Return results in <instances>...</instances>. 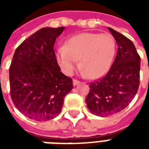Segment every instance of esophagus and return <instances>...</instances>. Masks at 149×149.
Listing matches in <instances>:
<instances>
[{"label":"esophagus","mask_w":149,"mask_h":149,"mask_svg":"<svg viewBox=\"0 0 149 149\" xmlns=\"http://www.w3.org/2000/svg\"><path fill=\"white\" fill-rule=\"evenodd\" d=\"M72 84L74 86H77V84H79V80H77V79H73V81H72Z\"/></svg>","instance_id":"34e87169"}]
</instances>
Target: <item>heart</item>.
<instances>
[{
	"instance_id": "obj_1",
	"label": "heart",
	"mask_w": 149,
	"mask_h": 149,
	"mask_svg": "<svg viewBox=\"0 0 149 149\" xmlns=\"http://www.w3.org/2000/svg\"><path fill=\"white\" fill-rule=\"evenodd\" d=\"M116 42L109 33H82L72 36L57 52V60L65 74H72L79 60L83 76L97 79L112 65Z\"/></svg>"
}]
</instances>
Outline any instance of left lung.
<instances>
[{"label":"left lung","instance_id":"obj_1","mask_svg":"<svg viewBox=\"0 0 149 149\" xmlns=\"http://www.w3.org/2000/svg\"><path fill=\"white\" fill-rule=\"evenodd\" d=\"M116 40L117 56L107 74L90 84L86 97L89 111L100 117L113 115L126 108L138 92L141 58L129 38L108 28Z\"/></svg>","mask_w":149,"mask_h":149}]
</instances>
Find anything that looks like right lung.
<instances>
[{
    "label": "right lung",
    "mask_w": 149,
    "mask_h": 149,
    "mask_svg": "<svg viewBox=\"0 0 149 149\" xmlns=\"http://www.w3.org/2000/svg\"><path fill=\"white\" fill-rule=\"evenodd\" d=\"M64 27L42 28L16 49L9 68L10 97L18 111L37 121L60 113L64 97L73 88L60 72L54 44Z\"/></svg>",
    "instance_id": "right-lung-1"
}]
</instances>
